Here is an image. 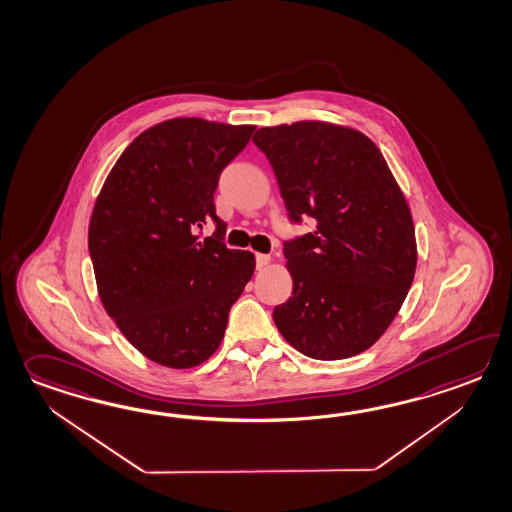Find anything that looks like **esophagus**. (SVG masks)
I'll use <instances>...</instances> for the list:
<instances>
[{"instance_id": "34e87169", "label": "esophagus", "mask_w": 512, "mask_h": 512, "mask_svg": "<svg viewBox=\"0 0 512 512\" xmlns=\"http://www.w3.org/2000/svg\"><path fill=\"white\" fill-rule=\"evenodd\" d=\"M268 264H270V255H266V253H257V270L266 268Z\"/></svg>"}]
</instances>
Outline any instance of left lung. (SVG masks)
Returning <instances> with one entry per match:
<instances>
[{
  "label": "left lung",
  "instance_id": "left-lung-1",
  "mask_svg": "<svg viewBox=\"0 0 512 512\" xmlns=\"http://www.w3.org/2000/svg\"><path fill=\"white\" fill-rule=\"evenodd\" d=\"M290 220L312 233L284 242L292 297L275 307L284 340L314 360L364 353L386 332L415 277V226L404 193L369 137L325 121L264 126Z\"/></svg>",
  "mask_w": 512,
  "mask_h": 512
}]
</instances>
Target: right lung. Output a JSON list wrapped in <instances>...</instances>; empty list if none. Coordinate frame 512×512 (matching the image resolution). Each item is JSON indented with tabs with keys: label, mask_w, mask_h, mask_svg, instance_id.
<instances>
[{
	"label": "right lung",
	"mask_w": 512,
	"mask_h": 512,
	"mask_svg": "<svg viewBox=\"0 0 512 512\" xmlns=\"http://www.w3.org/2000/svg\"><path fill=\"white\" fill-rule=\"evenodd\" d=\"M253 125L176 117L125 148L93 205L88 229L97 292L126 340L148 360L189 369L215 353L255 255L229 250L213 194ZM213 219V238L198 227Z\"/></svg>",
	"instance_id": "right-lung-1"
}]
</instances>
